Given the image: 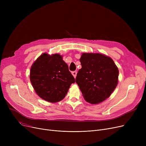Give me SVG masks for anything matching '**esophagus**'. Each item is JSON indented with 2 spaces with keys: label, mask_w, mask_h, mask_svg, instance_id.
Listing matches in <instances>:
<instances>
[{
  "label": "esophagus",
  "mask_w": 146,
  "mask_h": 146,
  "mask_svg": "<svg viewBox=\"0 0 146 146\" xmlns=\"http://www.w3.org/2000/svg\"><path fill=\"white\" fill-rule=\"evenodd\" d=\"M73 76H74V78H75L76 77V76H77V71H73L72 72Z\"/></svg>",
  "instance_id": "obj_1"
}]
</instances>
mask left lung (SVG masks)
I'll return each mask as SVG.
<instances>
[{"instance_id": "1", "label": "left lung", "mask_w": 146, "mask_h": 146, "mask_svg": "<svg viewBox=\"0 0 146 146\" xmlns=\"http://www.w3.org/2000/svg\"><path fill=\"white\" fill-rule=\"evenodd\" d=\"M76 82L84 99L98 104L108 98L118 82L119 70L113 60L99 53H83Z\"/></svg>"}]
</instances>
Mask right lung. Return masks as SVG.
<instances>
[{"label": "right lung", "instance_id": "obj_1", "mask_svg": "<svg viewBox=\"0 0 146 146\" xmlns=\"http://www.w3.org/2000/svg\"><path fill=\"white\" fill-rule=\"evenodd\" d=\"M30 81L36 94L44 100L55 103L66 96L75 79L68 65L58 54L44 53L33 64Z\"/></svg>", "mask_w": 146, "mask_h": 146}]
</instances>
